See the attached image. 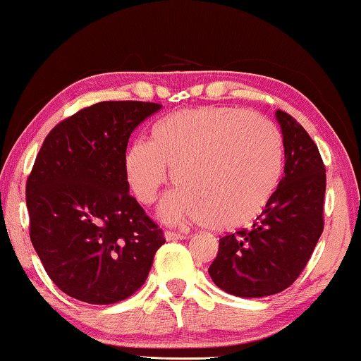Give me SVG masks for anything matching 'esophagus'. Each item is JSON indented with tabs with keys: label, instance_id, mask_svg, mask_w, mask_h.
<instances>
[{
	"label": "esophagus",
	"instance_id": "obj_1",
	"mask_svg": "<svg viewBox=\"0 0 361 361\" xmlns=\"http://www.w3.org/2000/svg\"><path fill=\"white\" fill-rule=\"evenodd\" d=\"M186 237H188V233H185V232H173V231L165 232L166 240H183V238H186Z\"/></svg>",
	"mask_w": 361,
	"mask_h": 361
}]
</instances>
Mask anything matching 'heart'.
I'll list each match as a JSON object with an SVG mask.
<instances>
[{
  "mask_svg": "<svg viewBox=\"0 0 361 361\" xmlns=\"http://www.w3.org/2000/svg\"><path fill=\"white\" fill-rule=\"evenodd\" d=\"M171 169L181 188L164 201L161 219L240 229L267 209L280 185V132L237 108L175 111L154 124L150 142H134L124 157L128 183L142 204L157 201Z\"/></svg>",
  "mask_w": 361,
  "mask_h": 361,
  "instance_id": "obj_1",
  "label": "heart"
}]
</instances>
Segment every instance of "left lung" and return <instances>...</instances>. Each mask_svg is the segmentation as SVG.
I'll use <instances>...</instances> for the list:
<instances>
[{"label": "left lung", "instance_id": "8db88e82", "mask_svg": "<svg viewBox=\"0 0 361 361\" xmlns=\"http://www.w3.org/2000/svg\"><path fill=\"white\" fill-rule=\"evenodd\" d=\"M283 134L284 175L267 209L248 231L219 238L209 275L240 298L276 294L296 281L324 231L326 166L296 119L275 113Z\"/></svg>", "mask_w": 361, "mask_h": 361}]
</instances>
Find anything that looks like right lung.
I'll use <instances>...</instances> for the list:
<instances>
[{
	"label": "right lung",
	"mask_w": 361,
	"mask_h": 361,
	"mask_svg": "<svg viewBox=\"0 0 361 361\" xmlns=\"http://www.w3.org/2000/svg\"><path fill=\"white\" fill-rule=\"evenodd\" d=\"M160 108L96 103L55 126L34 161L26 185L30 242L50 280L78 301L129 298L165 243L129 195L124 170L132 130Z\"/></svg>",
	"instance_id": "obj_1"
}]
</instances>
